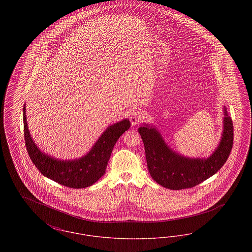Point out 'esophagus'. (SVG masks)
<instances>
[{
    "instance_id": "1",
    "label": "esophagus",
    "mask_w": 252,
    "mask_h": 252,
    "mask_svg": "<svg viewBox=\"0 0 252 252\" xmlns=\"http://www.w3.org/2000/svg\"><path fill=\"white\" fill-rule=\"evenodd\" d=\"M144 112L139 110H135L133 111L130 115V122H131L132 126H136L138 124H140L142 121L144 120Z\"/></svg>"
}]
</instances>
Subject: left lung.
Instances as JSON below:
<instances>
[{"label": "left lung", "instance_id": "1", "mask_svg": "<svg viewBox=\"0 0 252 252\" xmlns=\"http://www.w3.org/2000/svg\"><path fill=\"white\" fill-rule=\"evenodd\" d=\"M222 140L208 158H184L172 151L160 134L147 125L138 131L144 142L147 168L153 180L170 190L192 188L214 176L227 161L233 144V124L224 108Z\"/></svg>", "mask_w": 252, "mask_h": 252}]
</instances>
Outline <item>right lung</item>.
Segmentation results:
<instances>
[{"label": "right lung", "mask_w": 252, "mask_h": 252, "mask_svg": "<svg viewBox=\"0 0 252 252\" xmlns=\"http://www.w3.org/2000/svg\"><path fill=\"white\" fill-rule=\"evenodd\" d=\"M129 127L130 122L127 119L116 123L106 129L86 156L71 161L59 160L42 153L36 147L28 130L24 106V142L32 162L43 176L69 188H86L95 183L106 173L116 142Z\"/></svg>", "instance_id": "obj_1"}]
</instances>
